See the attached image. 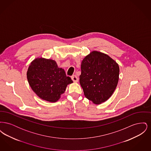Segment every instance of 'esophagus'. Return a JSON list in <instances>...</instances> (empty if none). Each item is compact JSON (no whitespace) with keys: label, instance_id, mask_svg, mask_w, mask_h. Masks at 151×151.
Returning <instances> with one entry per match:
<instances>
[{"label":"esophagus","instance_id":"34e87169","mask_svg":"<svg viewBox=\"0 0 151 151\" xmlns=\"http://www.w3.org/2000/svg\"><path fill=\"white\" fill-rule=\"evenodd\" d=\"M71 79L73 80V81H74V82H78L79 79L78 78L76 75H73V76H71Z\"/></svg>","mask_w":151,"mask_h":151}]
</instances>
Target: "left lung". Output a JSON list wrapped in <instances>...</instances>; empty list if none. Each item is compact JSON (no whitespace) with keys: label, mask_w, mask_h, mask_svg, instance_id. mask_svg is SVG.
<instances>
[{"label":"left lung","mask_w":151,"mask_h":151,"mask_svg":"<svg viewBox=\"0 0 151 151\" xmlns=\"http://www.w3.org/2000/svg\"><path fill=\"white\" fill-rule=\"evenodd\" d=\"M80 84L86 99L95 104L108 100L117 86L119 67L107 54L93 51L83 59Z\"/></svg>","instance_id":"left-lung-1"}]
</instances>
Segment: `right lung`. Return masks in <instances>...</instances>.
Masks as SVG:
<instances>
[{
    "label": "right lung",
    "mask_w": 151,
    "mask_h": 151,
    "mask_svg": "<svg viewBox=\"0 0 151 151\" xmlns=\"http://www.w3.org/2000/svg\"><path fill=\"white\" fill-rule=\"evenodd\" d=\"M27 79L33 92L41 99L57 102L65 93L67 85L73 83L56 62L37 58L33 60L27 71Z\"/></svg>",
    "instance_id": "1"
}]
</instances>
